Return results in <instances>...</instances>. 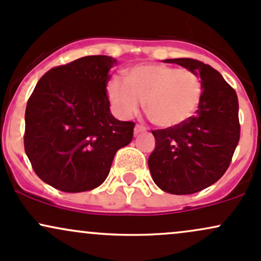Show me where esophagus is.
Returning a JSON list of instances; mask_svg holds the SVG:
<instances>
[{"label":"esophagus","instance_id":"1","mask_svg":"<svg viewBox=\"0 0 261 261\" xmlns=\"http://www.w3.org/2000/svg\"><path fill=\"white\" fill-rule=\"evenodd\" d=\"M146 128L144 125L142 124H137L136 128H134V134H139V133H143V132H145Z\"/></svg>","mask_w":261,"mask_h":261}]
</instances>
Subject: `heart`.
Returning a JSON list of instances; mask_svg holds the SVG:
<instances>
[{
  "label": "heart",
  "instance_id": "heart-1",
  "mask_svg": "<svg viewBox=\"0 0 261 261\" xmlns=\"http://www.w3.org/2000/svg\"><path fill=\"white\" fill-rule=\"evenodd\" d=\"M107 90L113 108L123 118L138 112L145 99L149 118L162 128L177 127L189 121L202 97V83L197 72L164 64L132 67L128 80L113 77Z\"/></svg>",
  "mask_w": 261,
  "mask_h": 261
}]
</instances>
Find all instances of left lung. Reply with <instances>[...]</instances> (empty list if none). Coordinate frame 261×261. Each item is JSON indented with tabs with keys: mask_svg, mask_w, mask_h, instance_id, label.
<instances>
[{
	"mask_svg": "<svg viewBox=\"0 0 261 261\" xmlns=\"http://www.w3.org/2000/svg\"><path fill=\"white\" fill-rule=\"evenodd\" d=\"M197 72L202 83L198 110L177 127L151 130L155 149L148 160L154 182L172 195H190L218 181L241 138L238 97L216 69L202 61L168 59Z\"/></svg>",
	"mask_w": 261,
	"mask_h": 261,
	"instance_id": "obj_1",
	"label": "left lung"
}]
</instances>
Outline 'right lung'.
<instances>
[{
	"instance_id": "1",
	"label": "right lung",
	"mask_w": 261,
	"mask_h": 261,
	"mask_svg": "<svg viewBox=\"0 0 261 261\" xmlns=\"http://www.w3.org/2000/svg\"><path fill=\"white\" fill-rule=\"evenodd\" d=\"M117 63L91 55L55 66L38 81L25 107L24 150L34 172L64 192L90 191L110 172L136 123L110 112L107 84Z\"/></svg>"
}]
</instances>
